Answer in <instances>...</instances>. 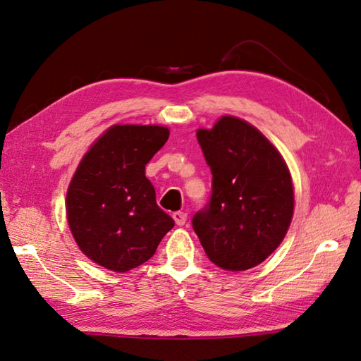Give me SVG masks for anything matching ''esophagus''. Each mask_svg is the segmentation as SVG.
<instances>
[{
	"instance_id": "1",
	"label": "esophagus",
	"mask_w": 361,
	"mask_h": 361,
	"mask_svg": "<svg viewBox=\"0 0 361 361\" xmlns=\"http://www.w3.org/2000/svg\"><path fill=\"white\" fill-rule=\"evenodd\" d=\"M173 220H175V224L178 225V226H183L186 224V219H188V214L186 212H181V211H176V212H173Z\"/></svg>"
}]
</instances>
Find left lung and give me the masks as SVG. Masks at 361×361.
Returning a JSON list of instances; mask_svg holds the SVG:
<instances>
[{"mask_svg": "<svg viewBox=\"0 0 361 361\" xmlns=\"http://www.w3.org/2000/svg\"><path fill=\"white\" fill-rule=\"evenodd\" d=\"M197 140L212 172L208 204L192 219L212 264L228 271L259 265L279 247L293 217L286 161L256 127L221 116Z\"/></svg>", "mask_w": 361, "mask_h": 361, "instance_id": "obj_1", "label": "left lung"}]
</instances>
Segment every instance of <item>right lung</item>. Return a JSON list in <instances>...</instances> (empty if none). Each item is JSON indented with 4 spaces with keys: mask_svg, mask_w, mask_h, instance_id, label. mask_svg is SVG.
Instances as JSON below:
<instances>
[{
    "mask_svg": "<svg viewBox=\"0 0 361 361\" xmlns=\"http://www.w3.org/2000/svg\"><path fill=\"white\" fill-rule=\"evenodd\" d=\"M167 137V127L113 126L82 158L66 192V217L79 248L97 265L132 270L173 228L145 176Z\"/></svg>",
    "mask_w": 361,
    "mask_h": 361,
    "instance_id": "add662e5",
    "label": "right lung"
}]
</instances>
